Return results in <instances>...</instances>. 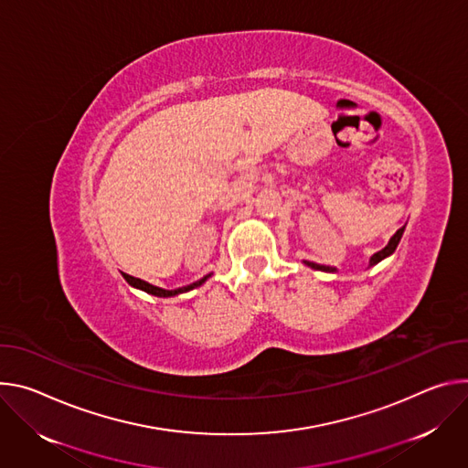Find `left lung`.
<instances>
[{"label":"left lung","mask_w":468,"mask_h":468,"mask_svg":"<svg viewBox=\"0 0 468 468\" xmlns=\"http://www.w3.org/2000/svg\"><path fill=\"white\" fill-rule=\"evenodd\" d=\"M403 230H405V227H401L390 239H388V243L381 249V250H378L376 254H372V258H370V266L368 268H372V266H376V264H379L381 261H385L387 256H390L394 250H396V247H398V243H399V239H401V236H403ZM303 264L304 266H308V268H313V270H318V271H325V273H336L338 270L336 268H333V266H322V264H316V262H308V261H303Z\"/></svg>","instance_id":"left-lung-1"}]
</instances>
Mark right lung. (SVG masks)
<instances>
[{
	"instance_id": "right-lung-1",
	"label": "right lung",
	"mask_w": 468,
	"mask_h": 468,
	"mask_svg": "<svg viewBox=\"0 0 468 468\" xmlns=\"http://www.w3.org/2000/svg\"><path fill=\"white\" fill-rule=\"evenodd\" d=\"M122 277L126 279V282H128L130 286H133V288H137V290H143V292H146V293H150V295H155V297H175V295H180V293H186V292H189V290H193V288L202 286L207 279L212 277V273H207V275H204L202 279H198V281H195V282H191V284H187V286L176 288V290H165V288H160V286H154V284H150V282H146V281L135 279V277L126 275V273H122Z\"/></svg>"
}]
</instances>
